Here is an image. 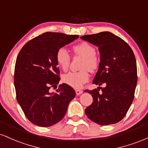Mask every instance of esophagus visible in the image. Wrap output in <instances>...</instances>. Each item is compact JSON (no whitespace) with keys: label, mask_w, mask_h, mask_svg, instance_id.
I'll list each match as a JSON object with an SVG mask.
<instances>
[{"label":"esophagus","mask_w":148,"mask_h":148,"mask_svg":"<svg viewBox=\"0 0 148 148\" xmlns=\"http://www.w3.org/2000/svg\"><path fill=\"white\" fill-rule=\"evenodd\" d=\"M83 91L81 90H76V94L77 95H80L81 94H82Z\"/></svg>","instance_id":"34e87169"}]
</instances>
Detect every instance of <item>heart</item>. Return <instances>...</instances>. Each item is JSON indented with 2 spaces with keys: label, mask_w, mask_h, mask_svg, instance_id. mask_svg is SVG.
Wrapping results in <instances>:
<instances>
[{
  "label": "heart",
  "mask_w": 148,
  "mask_h": 148,
  "mask_svg": "<svg viewBox=\"0 0 148 148\" xmlns=\"http://www.w3.org/2000/svg\"><path fill=\"white\" fill-rule=\"evenodd\" d=\"M74 53L84 58L81 64L82 70L79 72H70L64 74L62 80L65 84L74 88H81L84 84L89 81V74L95 72L99 67L100 58L96 54V49L92 45L87 42H81L73 47ZM56 60L60 69L65 71L68 69L70 64L71 57L68 51L64 47H60L56 53Z\"/></svg>",
  "instance_id": "heart-1"
}]
</instances>
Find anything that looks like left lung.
I'll return each mask as SVG.
<instances>
[{
	"label": "left lung",
	"instance_id": "1",
	"mask_svg": "<svg viewBox=\"0 0 148 148\" xmlns=\"http://www.w3.org/2000/svg\"><path fill=\"white\" fill-rule=\"evenodd\" d=\"M99 47L100 64L92 84L105 88L86 90L93 101L85 110L88 118L100 125L115 124L127 114L134 98L137 79L136 61L128 44L110 32L81 37Z\"/></svg>",
	"mask_w": 148,
	"mask_h": 148
}]
</instances>
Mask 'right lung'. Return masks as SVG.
Returning a JSON list of instances; mask_svg holds the SVG:
<instances>
[{"instance_id":"1","label":"right lung","mask_w":148,"mask_h":148,"mask_svg":"<svg viewBox=\"0 0 148 148\" xmlns=\"http://www.w3.org/2000/svg\"><path fill=\"white\" fill-rule=\"evenodd\" d=\"M79 35L47 32L34 37L22 47L14 67L16 97L30 122L40 127H50L64 118L69 103L76 96L71 86L63 84L56 92L60 70L56 53L60 47Z\"/></svg>"}]
</instances>
